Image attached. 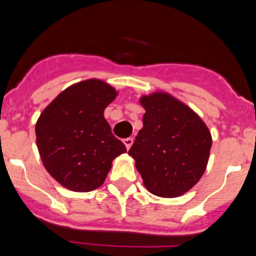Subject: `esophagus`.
I'll list each match as a JSON object with an SVG mask.
<instances>
[{
    "label": "esophagus",
    "instance_id": "obj_1",
    "mask_svg": "<svg viewBox=\"0 0 256 256\" xmlns=\"http://www.w3.org/2000/svg\"><path fill=\"white\" fill-rule=\"evenodd\" d=\"M124 144H125V146H126V148H130L131 146H132V144H134V138H124Z\"/></svg>",
    "mask_w": 256,
    "mask_h": 256
}]
</instances>
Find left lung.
<instances>
[{
  "label": "left lung",
  "mask_w": 256,
  "mask_h": 256,
  "mask_svg": "<svg viewBox=\"0 0 256 256\" xmlns=\"http://www.w3.org/2000/svg\"><path fill=\"white\" fill-rule=\"evenodd\" d=\"M146 112L128 154L152 194L174 198L188 192L207 167L212 136L202 118L167 92L140 99Z\"/></svg>",
  "instance_id": "obj_1"
}]
</instances>
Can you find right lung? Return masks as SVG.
<instances>
[{
    "label": "right lung",
    "instance_id": "1",
    "mask_svg": "<svg viewBox=\"0 0 256 256\" xmlns=\"http://www.w3.org/2000/svg\"><path fill=\"white\" fill-rule=\"evenodd\" d=\"M116 95L102 80L88 79L66 88L40 114L36 124L38 151L48 174L63 187L96 190L112 160L126 152L104 118Z\"/></svg>",
    "mask_w": 256,
    "mask_h": 256
}]
</instances>
